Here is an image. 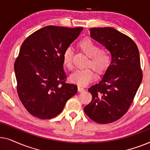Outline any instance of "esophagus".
I'll use <instances>...</instances> for the list:
<instances>
[{"instance_id": "esophagus-1", "label": "esophagus", "mask_w": 150, "mask_h": 150, "mask_svg": "<svg viewBox=\"0 0 150 150\" xmlns=\"http://www.w3.org/2000/svg\"><path fill=\"white\" fill-rule=\"evenodd\" d=\"M78 91H79V92H80V93H81V92L85 91V89H84V88H83V87H78Z\"/></svg>"}]
</instances>
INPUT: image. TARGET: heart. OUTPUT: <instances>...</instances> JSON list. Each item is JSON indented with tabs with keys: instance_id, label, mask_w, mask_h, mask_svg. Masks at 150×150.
Returning a JSON list of instances; mask_svg holds the SVG:
<instances>
[{
	"instance_id": "obj_1",
	"label": "heart",
	"mask_w": 150,
	"mask_h": 150,
	"mask_svg": "<svg viewBox=\"0 0 150 150\" xmlns=\"http://www.w3.org/2000/svg\"><path fill=\"white\" fill-rule=\"evenodd\" d=\"M79 48L89 57L87 65L91 66L98 74L105 71L108 67L110 56L107 51L102 50L98 45L89 38L81 40L78 44ZM63 62L68 68L72 67V51L70 48L65 50L63 54ZM95 73L91 67L76 70L71 74L69 79L71 83L76 84L81 87H85L93 81Z\"/></svg>"
}]
</instances>
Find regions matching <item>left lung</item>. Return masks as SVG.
<instances>
[{"label": "left lung", "instance_id": "left-lung-1", "mask_svg": "<svg viewBox=\"0 0 150 150\" xmlns=\"http://www.w3.org/2000/svg\"><path fill=\"white\" fill-rule=\"evenodd\" d=\"M89 30L91 38L110 52L111 61L101 80L88 89L92 100L84 111L98 124H109L128 111L142 81L139 49L132 39L113 28Z\"/></svg>", "mask_w": 150, "mask_h": 150}]
</instances>
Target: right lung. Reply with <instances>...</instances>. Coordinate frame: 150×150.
I'll use <instances>...</instances> for the list:
<instances>
[{
    "label": "right lung",
    "instance_id": "obj_1",
    "mask_svg": "<svg viewBox=\"0 0 150 150\" xmlns=\"http://www.w3.org/2000/svg\"><path fill=\"white\" fill-rule=\"evenodd\" d=\"M83 28L48 26L22 43L14 64L17 91L30 114L42 120L62 111L78 87L65 83L63 54Z\"/></svg>",
    "mask_w": 150,
    "mask_h": 150
}]
</instances>
